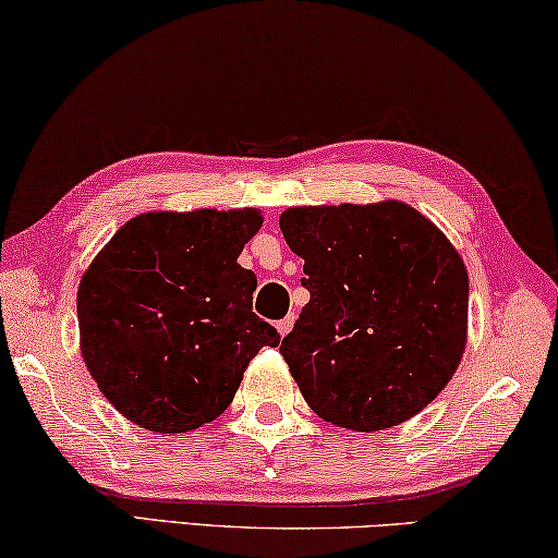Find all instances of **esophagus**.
I'll use <instances>...</instances> for the list:
<instances>
[{"label": "esophagus", "mask_w": 558, "mask_h": 558, "mask_svg": "<svg viewBox=\"0 0 558 558\" xmlns=\"http://www.w3.org/2000/svg\"><path fill=\"white\" fill-rule=\"evenodd\" d=\"M276 327H278V332L282 335V338H286V335L293 330V317H282V320L276 323Z\"/></svg>", "instance_id": "obj_1"}]
</instances>
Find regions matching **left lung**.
<instances>
[{"instance_id":"obj_1","label":"left lung","mask_w":558,"mask_h":558,"mask_svg":"<svg viewBox=\"0 0 558 558\" xmlns=\"http://www.w3.org/2000/svg\"><path fill=\"white\" fill-rule=\"evenodd\" d=\"M311 303L280 342L325 422L377 432L445 390L466 344L470 278L445 233L400 201L280 216Z\"/></svg>"}]
</instances>
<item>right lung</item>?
Masks as SVG:
<instances>
[{
    "label": "right lung",
    "instance_id": "add662e5",
    "mask_svg": "<svg viewBox=\"0 0 558 558\" xmlns=\"http://www.w3.org/2000/svg\"><path fill=\"white\" fill-rule=\"evenodd\" d=\"M255 208L144 214L121 226L78 282L88 373L123 417L179 435L233 402L258 350L280 335L253 313L258 278L238 265Z\"/></svg>",
    "mask_w": 558,
    "mask_h": 558
}]
</instances>
